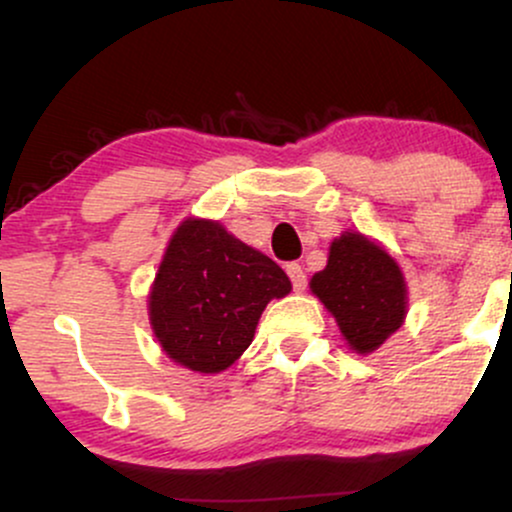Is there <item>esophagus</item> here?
<instances>
[{
    "label": "esophagus",
    "mask_w": 512,
    "mask_h": 512,
    "mask_svg": "<svg viewBox=\"0 0 512 512\" xmlns=\"http://www.w3.org/2000/svg\"><path fill=\"white\" fill-rule=\"evenodd\" d=\"M286 274H289L293 289H296V291H303L305 289V272H303L301 264L289 262V264H286Z\"/></svg>",
    "instance_id": "esophagus-1"
}]
</instances>
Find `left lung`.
I'll use <instances>...</instances> for the list:
<instances>
[{
	"instance_id": "obj_1",
	"label": "left lung",
	"mask_w": 512,
	"mask_h": 512,
	"mask_svg": "<svg viewBox=\"0 0 512 512\" xmlns=\"http://www.w3.org/2000/svg\"><path fill=\"white\" fill-rule=\"evenodd\" d=\"M310 291L334 317L354 354L368 356L404 325L409 289L402 267L378 240L344 231L330 245L322 272L313 274Z\"/></svg>"
}]
</instances>
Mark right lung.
Listing matches in <instances>:
<instances>
[{"label":"right lung","instance_id":"1","mask_svg":"<svg viewBox=\"0 0 512 512\" xmlns=\"http://www.w3.org/2000/svg\"><path fill=\"white\" fill-rule=\"evenodd\" d=\"M289 293L274 260L219 221L190 216L170 236L151 284V332L170 361L214 375L243 356L267 303Z\"/></svg>","mask_w":512,"mask_h":512}]
</instances>
